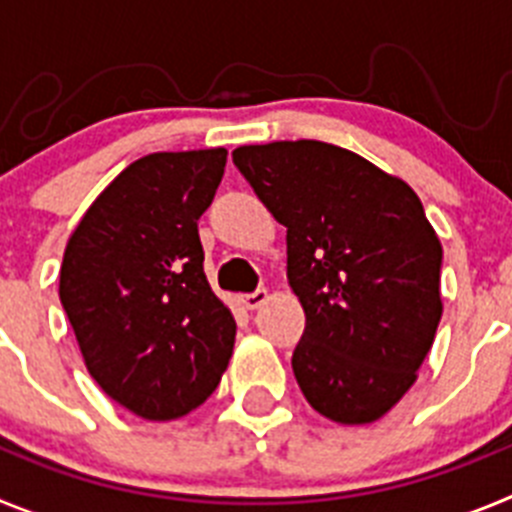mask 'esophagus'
<instances>
[{
  "instance_id": "1",
  "label": "esophagus",
  "mask_w": 512,
  "mask_h": 512,
  "mask_svg": "<svg viewBox=\"0 0 512 512\" xmlns=\"http://www.w3.org/2000/svg\"><path fill=\"white\" fill-rule=\"evenodd\" d=\"M266 300H269V292H266L264 287L253 289V292H248V295H241L243 307H248V310H256V307L264 305Z\"/></svg>"
}]
</instances>
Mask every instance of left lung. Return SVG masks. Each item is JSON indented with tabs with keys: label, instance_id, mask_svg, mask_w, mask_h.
<instances>
[{
	"label": "left lung",
	"instance_id": "left-lung-1",
	"mask_svg": "<svg viewBox=\"0 0 512 512\" xmlns=\"http://www.w3.org/2000/svg\"><path fill=\"white\" fill-rule=\"evenodd\" d=\"M233 164L287 228L302 395L336 423L382 418L413 387L443 312V251L418 194L323 140L241 146Z\"/></svg>",
	"mask_w": 512,
	"mask_h": 512
}]
</instances>
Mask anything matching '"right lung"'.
Returning <instances> with one entry per match:
<instances>
[{
  "mask_svg": "<svg viewBox=\"0 0 512 512\" xmlns=\"http://www.w3.org/2000/svg\"><path fill=\"white\" fill-rule=\"evenodd\" d=\"M225 161V148L138 158L63 253L58 295L89 374L146 420L200 408L233 354L235 320L207 284L197 230Z\"/></svg>",
  "mask_w": 512,
  "mask_h": 512,
  "instance_id": "add662e5",
  "label": "right lung"
}]
</instances>
